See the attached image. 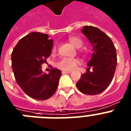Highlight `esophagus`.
Wrapping results in <instances>:
<instances>
[{
	"label": "esophagus",
	"mask_w": 131,
	"mask_h": 131,
	"mask_svg": "<svg viewBox=\"0 0 131 131\" xmlns=\"http://www.w3.org/2000/svg\"><path fill=\"white\" fill-rule=\"evenodd\" d=\"M71 72V71H62V74H70Z\"/></svg>",
	"instance_id": "1"
}]
</instances>
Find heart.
I'll use <instances>...</instances> for the list:
<instances>
[{"mask_svg":"<svg viewBox=\"0 0 131 131\" xmlns=\"http://www.w3.org/2000/svg\"><path fill=\"white\" fill-rule=\"evenodd\" d=\"M69 41L76 48L79 49L82 46V40L81 38L77 37H71L69 38ZM57 50V47H54L52 49V52H54ZM79 63V60L77 59H72V58H62L60 61L57 62V67L59 69L63 70V71H72L76 68L78 64Z\"/></svg>","mask_w":131,"mask_h":131,"instance_id":"heart-1","label":"heart"}]
</instances>
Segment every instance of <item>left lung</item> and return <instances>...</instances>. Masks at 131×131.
<instances>
[{"label": "left lung", "instance_id": "obj_1", "mask_svg": "<svg viewBox=\"0 0 131 131\" xmlns=\"http://www.w3.org/2000/svg\"><path fill=\"white\" fill-rule=\"evenodd\" d=\"M81 32L91 42L93 54L87 72L81 74L76 85L82 93L95 95L105 91L113 80L117 63L116 49L111 38L99 28L84 26Z\"/></svg>", "mask_w": 131, "mask_h": 131}]
</instances>
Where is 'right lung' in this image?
<instances>
[{"instance_id":"obj_1","label":"right lung","mask_w":131,"mask_h":131,"mask_svg":"<svg viewBox=\"0 0 131 131\" xmlns=\"http://www.w3.org/2000/svg\"><path fill=\"white\" fill-rule=\"evenodd\" d=\"M53 40L46 34L32 32L18 41L12 52V68L17 84L28 96L44 101L54 94L61 71L50 69L49 74L42 71L51 53Z\"/></svg>"}]
</instances>
